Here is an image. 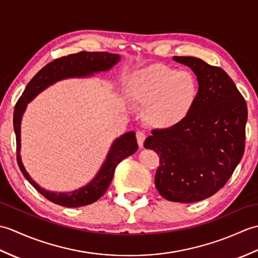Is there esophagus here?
<instances>
[{"label":"esophagus","mask_w":258,"mask_h":258,"mask_svg":"<svg viewBox=\"0 0 258 258\" xmlns=\"http://www.w3.org/2000/svg\"><path fill=\"white\" fill-rule=\"evenodd\" d=\"M135 136H136V141H138V144H139V146H140V147H143L144 141H145V139H146V135H145V133L143 132V131L139 130V131H136V134H135Z\"/></svg>","instance_id":"esophagus-1"}]
</instances>
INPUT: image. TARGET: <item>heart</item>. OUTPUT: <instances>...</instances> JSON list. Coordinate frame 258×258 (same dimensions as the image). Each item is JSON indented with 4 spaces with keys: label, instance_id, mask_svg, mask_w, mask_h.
Wrapping results in <instances>:
<instances>
[{
    "label": "heart",
    "instance_id": "obj_1",
    "mask_svg": "<svg viewBox=\"0 0 258 258\" xmlns=\"http://www.w3.org/2000/svg\"><path fill=\"white\" fill-rule=\"evenodd\" d=\"M196 94L193 75L162 65L140 71L132 84L133 98L146 105L147 118L161 127L180 122L189 112Z\"/></svg>",
    "mask_w": 258,
    "mask_h": 258
}]
</instances>
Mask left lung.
<instances>
[{
    "instance_id": "1",
    "label": "left lung",
    "mask_w": 258,
    "mask_h": 258,
    "mask_svg": "<svg viewBox=\"0 0 258 258\" xmlns=\"http://www.w3.org/2000/svg\"><path fill=\"white\" fill-rule=\"evenodd\" d=\"M174 61L191 69L199 92L186 116L168 128L153 130L144 147L160 155L155 186L161 196L194 203L220 190L242 160L247 105L223 69L191 56Z\"/></svg>"
}]
</instances>
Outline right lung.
I'll list each match as a JSON object with an SVG mask.
<instances>
[{
    "label": "right lung",
    "instance_id": "add662e5",
    "mask_svg": "<svg viewBox=\"0 0 258 258\" xmlns=\"http://www.w3.org/2000/svg\"><path fill=\"white\" fill-rule=\"evenodd\" d=\"M119 61V55L107 52H79L54 59L51 63L46 64L44 68L38 71L30 83L27 84L23 94L16 102L13 114V126L16 136V158L18 164L24 177L29 180L30 184L38 193L54 204L65 207H81L92 204L104 195L109 184L112 182L115 168L125 157L134 154L138 151L139 145L136 143L134 132L125 133L120 138L114 141L109 150L106 161L98 171L96 176L93 178L90 184L84 187L71 191V193H54L46 190L38 186L26 172L21 161V119L27 103L31 102L38 93L42 92L47 86L52 85L57 81L69 78H82L90 76L93 73L104 72Z\"/></svg>",
    "mask_w": 258,
    "mask_h": 258
}]
</instances>
